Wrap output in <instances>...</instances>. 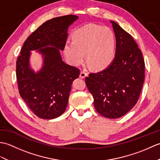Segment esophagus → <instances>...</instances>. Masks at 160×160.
<instances>
[{
	"label": "esophagus",
	"mask_w": 160,
	"mask_h": 160,
	"mask_svg": "<svg viewBox=\"0 0 160 160\" xmlns=\"http://www.w3.org/2000/svg\"><path fill=\"white\" fill-rule=\"evenodd\" d=\"M87 76H88V73L86 72L85 71H81V72L80 73V78H84Z\"/></svg>",
	"instance_id": "obj_1"
}]
</instances>
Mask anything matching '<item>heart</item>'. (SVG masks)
Returning a JSON list of instances; mask_svg holds the SVG:
<instances>
[{"mask_svg": "<svg viewBox=\"0 0 160 160\" xmlns=\"http://www.w3.org/2000/svg\"><path fill=\"white\" fill-rule=\"evenodd\" d=\"M116 40L113 32L107 27L88 24L73 33V42L67 41L64 55L71 64L78 65L84 60L94 69H103L113 62Z\"/></svg>", "mask_w": 160, "mask_h": 160, "instance_id": "heart-1", "label": "heart"}]
</instances>
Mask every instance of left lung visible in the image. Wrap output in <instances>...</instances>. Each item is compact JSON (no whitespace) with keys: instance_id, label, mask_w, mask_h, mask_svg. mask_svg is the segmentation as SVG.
Wrapping results in <instances>:
<instances>
[{"instance_id":"obj_1","label":"left lung","mask_w":160,"mask_h":160,"mask_svg":"<svg viewBox=\"0 0 160 160\" xmlns=\"http://www.w3.org/2000/svg\"><path fill=\"white\" fill-rule=\"evenodd\" d=\"M110 22L116 39L115 58L105 69L89 73L85 83L98 113L114 119L123 116L137 103L144 82L145 64L132 37Z\"/></svg>"}]
</instances>
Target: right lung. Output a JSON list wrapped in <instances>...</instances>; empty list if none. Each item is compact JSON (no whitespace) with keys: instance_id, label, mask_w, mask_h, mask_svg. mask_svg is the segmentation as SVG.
I'll return each instance as SVG.
<instances>
[{"instance_id":"1","label":"right lung","mask_w":160,"mask_h":160,"mask_svg":"<svg viewBox=\"0 0 160 160\" xmlns=\"http://www.w3.org/2000/svg\"><path fill=\"white\" fill-rule=\"evenodd\" d=\"M78 18L67 15L47 20L24 42L16 61L19 93L30 109L40 118L51 120L66 110L73 81L80 70L64 62L60 53L68 36V28ZM38 49L43 57L42 69L35 73L30 68L29 56Z\"/></svg>"}]
</instances>
